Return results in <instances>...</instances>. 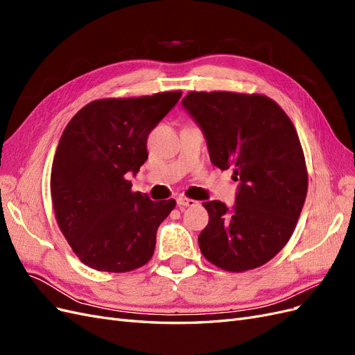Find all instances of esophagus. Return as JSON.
<instances>
[{
	"label": "esophagus",
	"instance_id": "1",
	"mask_svg": "<svg viewBox=\"0 0 355 355\" xmlns=\"http://www.w3.org/2000/svg\"><path fill=\"white\" fill-rule=\"evenodd\" d=\"M176 202H178V206L179 207H192V206H197L198 204V201H196V200H191V198H187V197H179L178 200H176Z\"/></svg>",
	"mask_w": 355,
	"mask_h": 355
}]
</instances>
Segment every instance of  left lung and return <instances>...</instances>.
Listing matches in <instances>:
<instances>
[{"mask_svg": "<svg viewBox=\"0 0 355 355\" xmlns=\"http://www.w3.org/2000/svg\"><path fill=\"white\" fill-rule=\"evenodd\" d=\"M184 110L206 137L211 163L234 170L235 204L202 202L200 250L213 265L241 272L271 261L292 237L308 175L293 123L262 94L191 92Z\"/></svg>", "mask_w": 355, "mask_h": 355, "instance_id": "8db88e82", "label": "left lung"}]
</instances>
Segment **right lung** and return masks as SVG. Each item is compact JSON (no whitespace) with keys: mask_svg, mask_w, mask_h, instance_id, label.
Segmentation results:
<instances>
[{"mask_svg":"<svg viewBox=\"0 0 355 355\" xmlns=\"http://www.w3.org/2000/svg\"><path fill=\"white\" fill-rule=\"evenodd\" d=\"M180 96L94 101L63 130L51 167V201L62 234L93 270L127 272L153 257L157 230L176 201L132 192L128 176L148 159L149 133Z\"/></svg>","mask_w":355,"mask_h":355,"instance_id":"1","label":"right lung"}]
</instances>
